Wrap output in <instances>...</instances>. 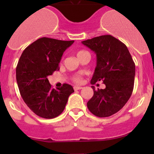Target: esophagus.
Masks as SVG:
<instances>
[{"mask_svg":"<svg viewBox=\"0 0 154 154\" xmlns=\"http://www.w3.org/2000/svg\"><path fill=\"white\" fill-rule=\"evenodd\" d=\"M82 88H83L82 86H74V89L75 90V91H77V90H79V89H81Z\"/></svg>","mask_w":154,"mask_h":154,"instance_id":"34e87169","label":"esophagus"}]
</instances>
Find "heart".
Instances as JSON below:
<instances>
[{
    "instance_id": "heart-1",
    "label": "heart",
    "mask_w": 154,
    "mask_h": 154,
    "mask_svg": "<svg viewBox=\"0 0 154 154\" xmlns=\"http://www.w3.org/2000/svg\"><path fill=\"white\" fill-rule=\"evenodd\" d=\"M87 53L88 52H87L86 51H84V50H80V51H78L77 52V57H78V59H80L82 56L87 54ZM72 80L73 81L76 82V83H79V82H80V80H81V78H80V75H74V77H72Z\"/></svg>"
}]
</instances>
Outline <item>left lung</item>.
<instances>
[{"label": "left lung", "instance_id": "1", "mask_svg": "<svg viewBox=\"0 0 154 154\" xmlns=\"http://www.w3.org/2000/svg\"><path fill=\"white\" fill-rule=\"evenodd\" d=\"M94 51L97 66L91 80L92 85L103 81L106 88L94 91L87 103L89 111L100 118L119 112L131 96L136 67L127 46L111 35H103L82 42Z\"/></svg>", "mask_w": 154, "mask_h": 154}]
</instances>
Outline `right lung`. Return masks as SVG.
<instances>
[{
	"instance_id": "1",
	"label": "right lung",
	"mask_w": 154,
	"mask_h": 154,
	"mask_svg": "<svg viewBox=\"0 0 154 154\" xmlns=\"http://www.w3.org/2000/svg\"><path fill=\"white\" fill-rule=\"evenodd\" d=\"M74 42L42 37L27 46L20 57L16 67L20 94L27 106L40 117L49 119L60 116L74 91L66 83L57 90L52 88L48 79L60 69L63 53Z\"/></svg>"
}]
</instances>
